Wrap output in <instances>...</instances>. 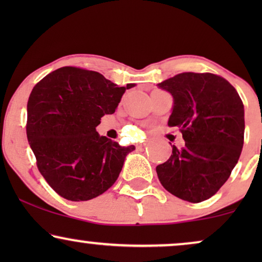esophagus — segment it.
Returning <instances> with one entry per match:
<instances>
[{
  "mask_svg": "<svg viewBox=\"0 0 262 262\" xmlns=\"http://www.w3.org/2000/svg\"><path fill=\"white\" fill-rule=\"evenodd\" d=\"M137 146H138V148H139V149H142V148H144V146H145V143H141V144H138V145H137Z\"/></svg>",
  "mask_w": 262,
  "mask_h": 262,
  "instance_id": "obj_1",
  "label": "esophagus"
}]
</instances>
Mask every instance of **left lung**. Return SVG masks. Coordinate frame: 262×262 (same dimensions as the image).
<instances>
[{
	"instance_id": "1",
	"label": "left lung",
	"mask_w": 262,
	"mask_h": 262,
	"mask_svg": "<svg viewBox=\"0 0 262 262\" xmlns=\"http://www.w3.org/2000/svg\"><path fill=\"white\" fill-rule=\"evenodd\" d=\"M157 85L173 96L168 125L180 128L185 141L156 167L157 177L178 198L204 202L225 184L241 155L242 100L225 78L210 73H182Z\"/></svg>"
}]
</instances>
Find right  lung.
Returning a JSON list of instances; mask_svg holds the SVG:
<instances>
[{"mask_svg":"<svg viewBox=\"0 0 262 262\" xmlns=\"http://www.w3.org/2000/svg\"><path fill=\"white\" fill-rule=\"evenodd\" d=\"M96 71L59 68L34 85L27 102V139L48 184L71 202L102 194L135 146H120L96 126L113 114L126 89Z\"/></svg>","mask_w":262,"mask_h":262,"instance_id":"obj_1","label":"right lung"}]
</instances>
